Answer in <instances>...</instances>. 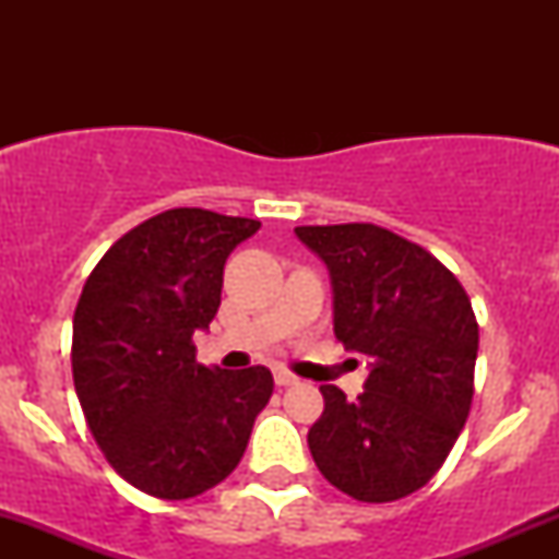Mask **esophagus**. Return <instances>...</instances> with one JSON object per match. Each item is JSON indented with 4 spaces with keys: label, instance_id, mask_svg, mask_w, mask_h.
Masks as SVG:
<instances>
[{
    "label": "esophagus",
    "instance_id": "34e87169",
    "mask_svg": "<svg viewBox=\"0 0 559 559\" xmlns=\"http://www.w3.org/2000/svg\"><path fill=\"white\" fill-rule=\"evenodd\" d=\"M275 384H278V386H295V384H300V379H297L295 373H289L286 368H275Z\"/></svg>",
    "mask_w": 559,
    "mask_h": 559
}]
</instances>
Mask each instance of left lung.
Here are the masks:
<instances>
[{
	"label": "left lung",
	"mask_w": 559,
	"mask_h": 559,
	"mask_svg": "<svg viewBox=\"0 0 559 559\" xmlns=\"http://www.w3.org/2000/svg\"><path fill=\"white\" fill-rule=\"evenodd\" d=\"M295 233L330 267L335 337L370 359L357 400L319 386L324 414L308 432L316 467L362 503L405 498L441 471L471 414V297L427 248L379 224Z\"/></svg>",
	"instance_id": "left-lung-1"
}]
</instances>
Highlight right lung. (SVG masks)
I'll return each instance as SVG.
<instances>
[{
  "mask_svg": "<svg viewBox=\"0 0 559 559\" xmlns=\"http://www.w3.org/2000/svg\"><path fill=\"white\" fill-rule=\"evenodd\" d=\"M257 218L173 207L129 229L92 270L72 319V381L112 471L162 500L197 498L243 460L273 373L197 362L222 306L224 262Z\"/></svg>",
  "mask_w": 559,
  "mask_h": 559,
  "instance_id": "1",
  "label": "right lung"
}]
</instances>
